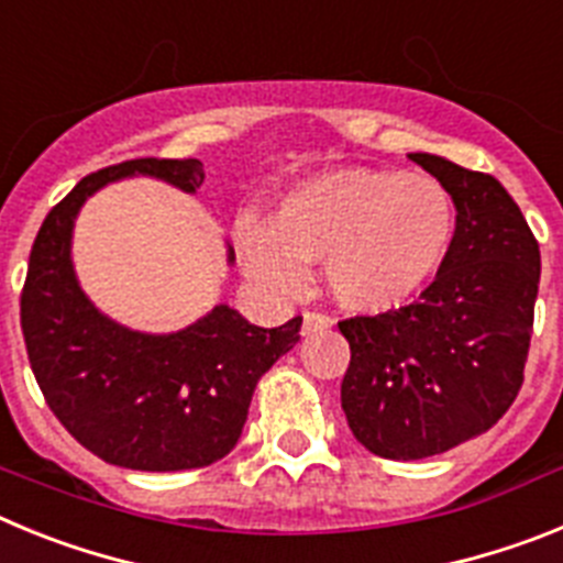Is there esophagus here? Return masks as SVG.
I'll return each mask as SVG.
<instances>
[{"label":"esophagus","instance_id":"obj_1","mask_svg":"<svg viewBox=\"0 0 563 563\" xmlns=\"http://www.w3.org/2000/svg\"><path fill=\"white\" fill-rule=\"evenodd\" d=\"M332 327V318L324 312H305V321H301V335H316V332H324Z\"/></svg>","mask_w":563,"mask_h":563}]
</instances>
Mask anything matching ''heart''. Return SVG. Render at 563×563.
<instances>
[{
    "label": "heart",
    "instance_id": "obj_1",
    "mask_svg": "<svg viewBox=\"0 0 563 563\" xmlns=\"http://www.w3.org/2000/svg\"><path fill=\"white\" fill-rule=\"evenodd\" d=\"M456 233L442 183L397 168H332L278 200L267 225H233L247 276L282 296L305 287V265H324L343 310L383 316L411 305L434 282Z\"/></svg>",
    "mask_w": 563,
    "mask_h": 563
}]
</instances>
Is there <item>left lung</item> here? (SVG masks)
Instances as JSON below:
<instances>
[{
    "label": "left lung",
    "instance_id": "1",
    "mask_svg": "<svg viewBox=\"0 0 563 563\" xmlns=\"http://www.w3.org/2000/svg\"><path fill=\"white\" fill-rule=\"evenodd\" d=\"M445 186L456 233L420 301L357 316L341 406L363 449L383 460H426L485 434L525 380L541 253L496 177L440 154H409Z\"/></svg>",
    "mask_w": 563,
    "mask_h": 563
}]
</instances>
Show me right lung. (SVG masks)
Instances as JSON below:
<instances>
[{"mask_svg": "<svg viewBox=\"0 0 563 563\" xmlns=\"http://www.w3.org/2000/svg\"><path fill=\"white\" fill-rule=\"evenodd\" d=\"M123 177L194 194L206 172L194 157L118 163L84 177L47 213L22 290L30 366L64 429L109 465L206 467L233 451L258 377L296 346L301 318L265 330L217 305L186 330L154 335L103 316L78 285L73 228L84 202Z\"/></svg>", "mask_w": 563, "mask_h": 563, "instance_id": "right-lung-1", "label": "right lung"}]
</instances>
